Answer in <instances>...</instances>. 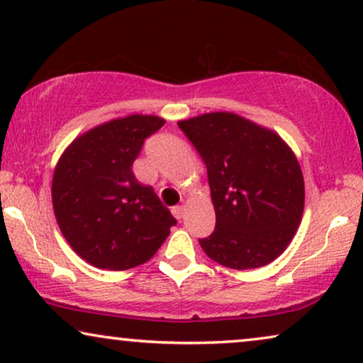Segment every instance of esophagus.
I'll return each instance as SVG.
<instances>
[{"label": "esophagus", "mask_w": 363, "mask_h": 363, "mask_svg": "<svg viewBox=\"0 0 363 363\" xmlns=\"http://www.w3.org/2000/svg\"><path fill=\"white\" fill-rule=\"evenodd\" d=\"M172 213H173V216L177 218V220H182L183 215H185V208H183V206H175L172 210Z\"/></svg>", "instance_id": "1"}]
</instances>
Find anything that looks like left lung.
I'll return each mask as SVG.
<instances>
[{
    "mask_svg": "<svg viewBox=\"0 0 363 363\" xmlns=\"http://www.w3.org/2000/svg\"><path fill=\"white\" fill-rule=\"evenodd\" d=\"M206 165L215 231L201 238L208 257L231 269H255L289 245L304 211V178L274 132L236 113L178 122Z\"/></svg>",
    "mask_w": 363,
    "mask_h": 363,
    "instance_id": "obj_1",
    "label": "left lung"
}]
</instances>
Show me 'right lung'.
<instances>
[{"instance_id":"obj_1","label":"right lung","mask_w":363,"mask_h":363,"mask_svg":"<svg viewBox=\"0 0 363 363\" xmlns=\"http://www.w3.org/2000/svg\"><path fill=\"white\" fill-rule=\"evenodd\" d=\"M165 121L128 116L74 140L52 178V205L64 238L99 269L123 271L150 259L177 220L132 172L143 142Z\"/></svg>"}]
</instances>
